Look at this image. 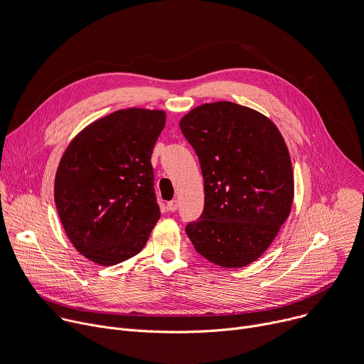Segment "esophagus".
<instances>
[{"label": "esophagus", "instance_id": "esophagus-1", "mask_svg": "<svg viewBox=\"0 0 364 364\" xmlns=\"http://www.w3.org/2000/svg\"><path fill=\"white\" fill-rule=\"evenodd\" d=\"M167 209H168L170 212H176V210L178 209V202H177V200H171V202H168Z\"/></svg>", "mask_w": 364, "mask_h": 364}]
</instances>
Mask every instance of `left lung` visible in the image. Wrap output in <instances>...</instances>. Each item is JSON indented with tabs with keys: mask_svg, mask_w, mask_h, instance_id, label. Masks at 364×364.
Instances as JSON below:
<instances>
[{
	"mask_svg": "<svg viewBox=\"0 0 364 364\" xmlns=\"http://www.w3.org/2000/svg\"><path fill=\"white\" fill-rule=\"evenodd\" d=\"M180 129L205 181L203 213L186 234L216 266H248L290 215L294 186L286 142L270 119L230 102L193 109Z\"/></svg>",
	"mask_w": 364,
	"mask_h": 364,
	"instance_id": "left-lung-1",
	"label": "left lung"
}]
</instances>
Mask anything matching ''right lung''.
Returning a JSON list of instances; mask_svg holds the SVG:
<instances>
[{
    "label": "right lung",
    "instance_id": "right-lung-1",
    "mask_svg": "<svg viewBox=\"0 0 364 364\" xmlns=\"http://www.w3.org/2000/svg\"><path fill=\"white\" fill-rule=\"evenodd\" d=\"M164 126L162 110H117L65 149L55 205L70 241L90 261L114 266L145 247L161 216L151 155Z\"/></svg>",
    "mask_w": 364,
    "mask_h": 364
}]
</instances>
